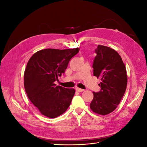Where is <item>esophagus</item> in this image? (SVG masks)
<instances>
[{
	"label": "esophagus",
	"instance_id": "obj_1",
	"mask_svg": "<svg viewBox=\"0 0 147 147\" xmlns=\"http://www.w3.org/2000/svg\"><path fill=\"white\" fill-rule=\"evenodd\" d=\"M76 90L78 92H83V91H84L83 89H81V88H76Z\"/></svg>",
	"mask_w": 147,
	"mask_h": 147
}]
</instances>
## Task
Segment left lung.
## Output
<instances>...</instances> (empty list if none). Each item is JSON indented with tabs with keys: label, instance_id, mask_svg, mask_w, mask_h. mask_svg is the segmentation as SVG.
Instances as JSON below:
<instances>
[{
	"label": "left lung",
	"instance_id": "1",
	"mask_svg": "<svg viewBox=\"0 0 147 147\" xmlns=\"http://www.w3.org/2000/svg\"><path fill=\"white\" fill-rule=\"evenodd\" d=\"M93 61V74L100 78V90L93 92L90 108L97 114L105 115L116 109L125 93L127 77L121 56L113 49L98 45Z\"/></svg>",
	"mask_w": 147,
	"mask_h": 147
}]
</instances>
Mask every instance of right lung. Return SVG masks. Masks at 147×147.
I'll list each match as a JSON object with an SVG mask.
<instances>
[{
	"label": "right lung",
	"mask_w": 147,
	"mask_h": 147,
	"mask_svg": "<svg viewBox=\"0 0 147 147\" xmlns=\"http://www.w3.org/2000/svg\"><path fill=\"white\" fill-rule=\"evenodd\" d=\"M80 48H48L32 55L25 69L24 85L30 102L45 117L56 118L68 109L75 91L56 86L55 81L65 72L70 60Z\"/></svg>",
	"instance_id": "add662e5"
}]
</instances>
